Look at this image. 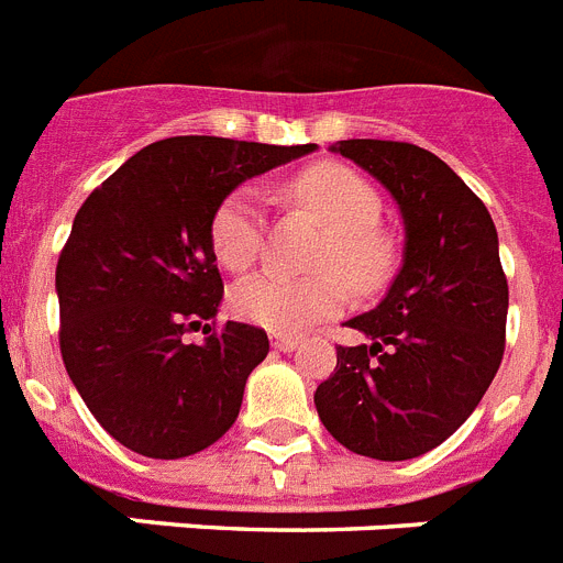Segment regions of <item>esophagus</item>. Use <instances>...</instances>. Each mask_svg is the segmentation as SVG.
Here are the masks:
<instances>
[{
    "instance_id": "34e87169",
    "label": "esophagus",
    "mask_w": 563,
    "mask_h": 563,
    "mask_svg": "<svg viewBox=\"0 0 563 563\" xmlns=\"http://www.w3.org/2000/svg\"><path fill=\"white\" fill-rule=\"evenodd\" d=\"M300 343H303V338H297V334H272V346L277 352H295Z\"/></svg>"
}]
</instances>
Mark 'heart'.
Returning <instances> with one entry per match:
<instances>
[{
	"mask_svg": "<svg viewBox=\"0 0 563 563\" xmlns=\"http://www.w3.org/2000/svg\"><path fill=\"white\" fill-rule=\"evenodd\" d=\"M289 191L300 206L329 225V238L318 254L314 277L260 274L231 291L234 314L274 334H297L338 318L349 300L344 276L357 291L384 286L391 268V245L377 229L380 197L369 179L340 163H318L297 172ZM266 238L263 206L254 188L231 191L211 220V249L229 272L245 274L257 263ZM340 271L344 274H336Z\"/></svg>",
	"mask_w": 563,
	"mask_h": 563,
	"instance_id": "obj_1",
	"label": "heart"
}]
</instances>
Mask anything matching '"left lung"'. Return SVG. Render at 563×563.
I'll return each instance as SVG.
<instances>
[{"label":"left lung","mask_w":563,"mask_h":563,"mask_svg":"<svg viewBox=\"0 0 563 563\" xmlns=\"http://www.w3.org/2000/svg\"><path fill=\"white\" fill-rule=\"evenodd\" d=\"M386 188L404 217V266L366 314V343L338 346L314 391L334 441L377 461L434 450L481 404L504 357L509 289L484 202L432 151L391 140L332 145Z\"/></svg>","instance_id":"1"}]
</instances>
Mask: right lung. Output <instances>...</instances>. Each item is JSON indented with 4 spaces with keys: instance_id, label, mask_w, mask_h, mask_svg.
Segmentation results:
<instances>
[{
    "instance_id": "add662e5",
    "label": "right lung",
    "mask_w": 563,
    "mask_h": 563,
    "mask_svg": "<svg viewBox=\"0 0 563 563\" xmlns=\"http://www.w3.org/2000/svg\"><path fill=\"white\" fill-rule=\"evenodd\" d=\"M311 151L168 136L136 151L82 202L56 263L59 349L113 441L174 461L220 441L238 420L268 338L234 320L211 332L223 300L211 220L240 183ZM200 324L210 338L188 344Z\"/></svg>"
}]
</instances>
